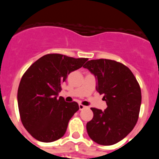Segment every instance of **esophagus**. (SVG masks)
<instances>
[{
	"label": "esophagus",
	"mask_w": 159,
	"mask_h": 159,
	"mask_svg": "<svg viewBox=\"0 0 159 159\" xmlns=\"http://www.w3.org/2000/svg\"><path fill=\"white\" fill-rule=\"evenodd\" d=\"M79 107H80V110H83V109H84V108H86L87 107L84 106V105L83 104H79Z\"/></svg>",
	"instance_id": "1"
}]
</instances>
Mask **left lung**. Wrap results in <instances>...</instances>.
I'll list each match as a JSON object with an SVG mask.
<instances>
[{"instance_id": "8db88e82", "label": "left lung", "mask_w": 159, "mask_h": 159, "mask_svg": "<svg viewBox=\"0 0 159 159\" xmlns=\"http://www.w3.org/2000/svg\"><path fill=\"white\" fill-rule=\"evenodd\" d=\"M97 80L96 89L107 107H92L93 119L87 123L89 137L99 145L110 146L123 139L137 123L141 106V89L134 74L116 60H88L84 66Z\"/></svg>"}]
</instances>
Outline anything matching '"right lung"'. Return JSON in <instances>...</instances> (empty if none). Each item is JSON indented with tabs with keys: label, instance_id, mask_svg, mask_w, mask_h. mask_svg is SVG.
I'll return each mask as SVG.
<instances>
[{
	"label": "right lung",
	"instance_id": "1",
	"mask_svg": "<svg viewBox=\"0 0 159 159\" xmlns=\"http://www.w3.org/2000/svg\"><path fill=\"white\" fill-rule=\"evenodd\" d=\"M88 60L47 54L25 72L17 92L20 117L25 128L36 140L51 143L64 135L79 105L65 102L57 95L67 75L80 68Z\"/></svg>",
	"mask_w": 159,
	"mask_h": 159
}]
</instances>
